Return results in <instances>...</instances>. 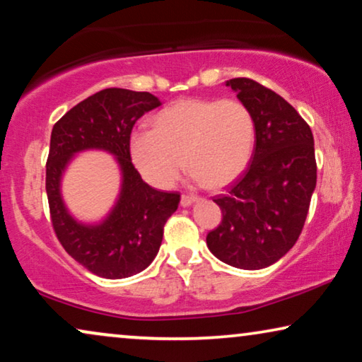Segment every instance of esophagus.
<instances>
[{
	"instance_id": "1",
	"label": "esophagus",
	"mask_w": 362,
	"mask_h": 362,
	"mask_svg": "<svg viewBox=\"0 0 362 362\" xmlns=\"http://www.w3.org/2000/svg\"><path fill=\"white\" fill-rule=\"evenodd\" d=\"M197 199H199V196H196V194H182L181 196V204L182 206H191L192 202H196Z\"/></svg>"
}]
</instances>
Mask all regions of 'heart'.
Instances as JSON below:
<instances>
[{
    "mask_svg": "<svg viewBox=\"0 0 362 362\" xmlns=\"http://www.w3.org/2000/svg\"><path fill=\"white\" fill-rule=\"evenodd\" d=\"M254 143V117L240 100L189 98L158 112L151 130L133 133L130 153L136 170L156 187L175 185L185 163L206 186L219 187L242 175Z\"/></svg>",
    "mask_w": 362,
    "mask_h": 362,
    "instance_id": "b5f03b06",
    "label": "heart"
}]
</instances>
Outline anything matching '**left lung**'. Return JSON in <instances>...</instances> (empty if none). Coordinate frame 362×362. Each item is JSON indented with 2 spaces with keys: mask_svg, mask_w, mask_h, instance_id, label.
I'll return each mask as SVG.
<instances>
[{
  "mask_svg": "<svg viewBox=\"0 0 362 362\" xmlns=\"http://www.w3.org/2000/svg\"><path fill=\"white\" fill-rule=\"evenodd\" d=\"M255 122L249 166L214 197L222 221L206 237L217 259L259 270L280 260L303 230L316 186L313 133L298 112L247 77L227 81Z\"/></svg>",
  "mask_w": 362,
  "mask_h": 362,
  "instance_id": "obj_1",
  "label": "left lung"
}]
</instances>
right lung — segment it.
Here are the masks:
<instances>
[{"label": "right lung", "instance_id": "1", "mask_svg": "<svg viewBox=\"0 0 362 362\" xmlns=\"http://www.w3.org/2000/svg\"><path fill=\"white\" fill-rule=\"evenodd\" d=\"M161 102L150 92L103 88L71 108L52 128L46 163V192L52 229L69 255L102 279L140 274L160 250L166 221L180 192L153 189L132 163L130 136L141 115ZM100 147L122 168L121 199L100 226H82L63 207L58 182L74 152Z\"/></svg>", "mask_w": 362, "mask_h": 362}]
</instances>
